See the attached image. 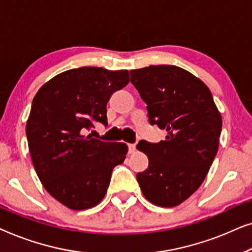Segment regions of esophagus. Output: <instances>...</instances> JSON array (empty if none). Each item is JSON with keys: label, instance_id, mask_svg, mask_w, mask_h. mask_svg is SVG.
Listing matches in <instances>:
<instances>
[{"label": "esophagus", "instance_id": "1", "mask_svg": "<svg viewBox=\"0 0 252 252\" xmlns=\"http://www.w3.org/2000/svg\"><path fill=\"white\" fill-rule=\"evenodd\" d=\"M128 150H129V154L135 153V150H136V144H135V143H130V144H128Z\"/></svg>", "mask_w": 252, "mask_h": 252}]
</instances>
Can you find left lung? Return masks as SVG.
Masks as SVG:
<instances>
[{
    "label": "left lung",
    "mask_w": 252,
    "mask_h": 252,
    "mask_svg": "<svg viewBox=\"0 0 252 252\" xmlns=\"http://www.w3.org/2000/svg\"><path fill=\"white\" fill-rule=\"evenodd\" d=\"M130 82L147 103L151 125L166 129L158 143L140 141L136 148L149 159L137 173L148 201L173 208L203 184L219 147L222 119L201 79L174 65H150L130 71Z\"/></svg>",
    "instance_id": "left-lung-1"
}]
</instances>
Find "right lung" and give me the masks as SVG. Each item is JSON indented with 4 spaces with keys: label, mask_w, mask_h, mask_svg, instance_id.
Segmentation results:
<instances>
[{
    "label": "right lung",
    "mask_w": 252,
    "mask_h": 252,
    "mask_svg": "<svg viewBox=\"0 0 252 252\" xmlns=\"http://www.w3.org/2000/svg\"><path fill=\"white\" fill-rule=\"evenodd\" d=\"M128 82L127 70L84 66L57 74L34 96L26 124L32 163L44 189L68 209L97 205L112 170L125 160V143L84 133L108 124L106 103Z\"/></svg>",
    "instance_id": "obj_1"
}]
</instances>
